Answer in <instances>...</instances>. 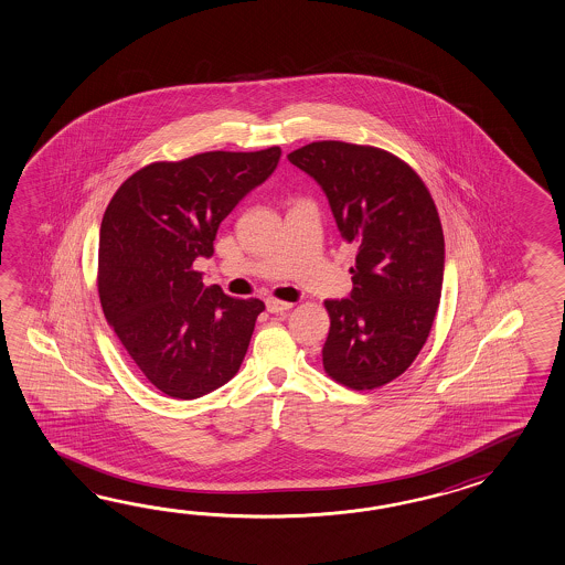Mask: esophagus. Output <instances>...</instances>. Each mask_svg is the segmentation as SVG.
Listing matches in <instances>:
<instances>
[{"mask_svg":"<svg viewBox=\"0 0 565 565\" xmlns=\"http://www.w3.org/2000/svg\"><path fill=\"white\" fill-rule=\"evenodd\" d=\"M265 308H267V312L271 313H284L288 312L294 308V303H289V301L276 300V298H267L265 300Z\"/></svg>","mask_w":565,"mask_h":565,"instance_id":"esophagus-1","label":"esophagus"}]
</instances>
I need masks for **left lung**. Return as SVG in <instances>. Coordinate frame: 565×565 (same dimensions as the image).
Here are the masks:
<instances>
[{
	"label": "left lung",
	"instance_id": "left-lung-1",
	"mask_svg": "<svg viewBox=\"0 0 565 565\" xmlns=\"http://www.w3.org/2000/svg\"><path fill=\"white\" fill-rule=\"evenodd\" d=\"M288 160L320 184L340 235L356 245L351 296L324 301V371L375 390L414 363L438 312L446 249L436 204L407 163L379 148L313 141Z\"/></svg>",
	"mask_w": 565,
	"mask_h": 565
}]
</instances>
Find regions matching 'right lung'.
I'll return each instance as SVG.
<instances>
[{
  "mask_svg": "<svg viewBox=\"0 0 565 565\" xmlns=\"http://www.w3.org/2000/svg\"><path fill=\"white\" fill-rule=\"evenodd\" d=\"M281 150L206 151L129 175L103 214L99 298L131 361L156 390L196 399L237 375L265 303L206 288L218 225L264 184Z\"/></svg>",
  "mask_w": 565,
  "mask_h": 565,
  "instance_id": "1",
  "label": "right lung"
}]
</instances>
